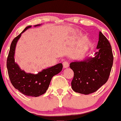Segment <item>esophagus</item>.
<instances>
[{"label":"esophagus","instance_id":"1","mask_svg":"<svg viewBox=\"0 0 121 121\" xmlns=\"http://www.w3.org/2000/svg\"><path fill=\"white\" fill-rule=\"evenodd\" d=\"M69 62L68 61H65L63 62V66L64 68H67L69 67Z\"/></svg>","mask_w":121,"mask_h":121}]
</instances>
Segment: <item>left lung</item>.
I'll use <instances>...</instances> for the list:
<instances>
[{
  "label": "left lung",
  "mask_w": 121,
  "mask_h": 121,
  "mask_svg": "<svg viewBox=\"0 0 121 121\" xmlns=\"http://www.w3.org/2000/svg\"><path fill=\"white\" fill-rule=\"evenodd\" d=\"M97 48L93 58L70 64L74 72L72 88L76 93L85 95L94 93L109 78L114 57L110 43L101 31Z\"/></svg>",
  "instance_id": "1"
}]
</instances>
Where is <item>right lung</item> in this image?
Returning a JSON list of instances; mask_svg holds the SVG:
<instances>
[{"mask_svg":"<svg viewBox=\"0 0 121 121\" xmlns=\"http://www.w3.org/2000/svg\"><path fill=\"white\" fill-rule=\"evenodd\" d=\"M39 25H36L35 27ZM30 27L31 26L26 27L12 42L7 59V68L10 80L15 88L26 95L38 97L45 93L52 78L62 71L63 65L62 63H58L48 69H43L36 74L27 73L20 69L18 65L15 63V48L22 34Z\"/></svg>","mask_w":121,"mask_h":121,"instance_id":"obj_1","label":"right lung"}]
</instances>
